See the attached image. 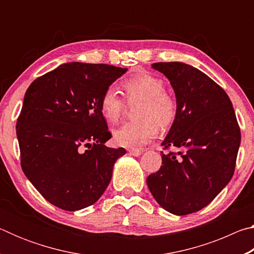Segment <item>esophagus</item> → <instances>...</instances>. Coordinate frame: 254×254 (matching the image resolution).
I'll list each match as a JSON object with an SVG mask.
<instances>
[{
    "mask_svg": "<svg viewBox=\"0 0 254 254\" xmlns=\"http://www.w3.org/2000/svg\"><path fill=\"white\" fill-rule=\"evenodd\" d=\"M142 152H143L142 150H140V149H128V153H130L131 156H134V157H139Z\"/></svg>",
    "mask_w": 254,
    "mask_h": 254,
    "instance_id": "1",
    "label": "esophagus"
}]
</instances>
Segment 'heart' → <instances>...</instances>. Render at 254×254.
Returning a JSON list of instances; mask_svg holds the SVG:
<instances>
[{
    "instance_id": "1",
    "label": "heart",
    "mask_w": 254,
    "mask_h": 254,
    "mask_svg": "<svg viewBox=\"0 0 254 254\" xmlns=\"http://www.w3.org/2000/svg\"><path fill=\"white\" fill-rule=\"evenodd\" d=\"M122 88L128 105L139 103L137 120L127 122L113 132V140L120 147H141L158 134L159 127L173 126L178 114V102L166 92L163 80L150 74H139L126 79ZM101 113L107 122L117 124L123 117L126 103L113 88H107L100 100Z\"/></svg>"
}]
</instances>
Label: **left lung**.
<instances>
[{
	"label": "left lung",
	"instance_id": "8db88e82",
	"mask_svg": "<svg viewBox=\"0 0 254 254\" xmlns=\"http://www.w3.org/2000/svg\"><path fill=\"white\" fill-rule=\"evenodd\" d=\"M170 80L178 114L162 142V166L149 175L158 204L175 215L198 212L233 177L241 131L232 102L207 75L183 63H156ZM173 147L175 152L169 149Z\"/></svg>",
	"mask_w": 254,
	"mask_h": 254
}]
</instances>
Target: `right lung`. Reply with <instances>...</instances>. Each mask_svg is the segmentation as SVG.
<instances>
[{"label":"right lung","mask_w":254,"mask_h":254,"mask_svg":"<svg viewBox=\"0 0 254 254\" xmlns=\"http://www.w3.org/2000/svg\"><path fill=\"white\" fill-rule=\"evenodd\" d=\"M127 68L64 64L38 77L24 95L16 122L21 168L45 198L65 210L93 205L109 186L126 149L111 137L100 100Z\"/></svg>","instance_id":"add662e5"}]
</instances>
